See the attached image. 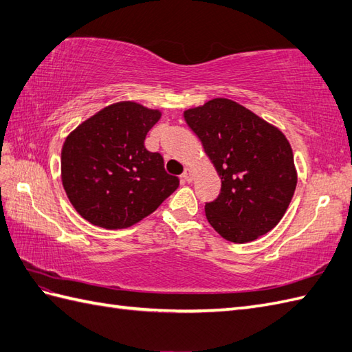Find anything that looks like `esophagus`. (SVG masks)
<instances>
[{
    "instance_id": "esophagus-1",
    "label": "esophagus",
    "mask_w": 352,
    "mask_h": 352,
    "mask_svg": "<svg viewBox=\"0 0 352 352\" xmlns=\"http://www.w3.org/2000/svg\"><path fill=\"white\" fill-rule=\"evenodd\" d=\"M182 177L185 179L186 182H192V179H194V173H192V170H191V168H185V171H184Z\"/></svg>"
}]
</instances>
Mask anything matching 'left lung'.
<instances>
[{
    "instance_id": "1",
    "label": "left lung",
    "mask_w": 352,
    "mask_h": 352,
    "mask_svg": "<svg viewBox=\"0 0 352 352\" xmlns=\"http://www.w3.org/2000/svg\"><path fill=\"white\" fill-rule=\"evenodd\" d=\"M221 177L206 218L230 242L246 243L269 233L285 215L297 185L293 149L279 128L228 98L184 111Z\"/></svg>"
}]
</instances>
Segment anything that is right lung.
<instances>
[{"mask_svg": "<svg viewBox=\"0 0 352 352\" xmlns=\"http://www.w3.org/2000/svg\"><path fill=\"white\" fill-rule=\"evenodd\" d=\"M161 111L134 101L110 104L67 135L61 179L82 218L107 230L131 227L158 209L179 186L144 139Z\"/></svg>", "mask_w": 352, "mask_h": 352, "instance_id": "right-lung-1", "label": "right lung"}]
</instances>
